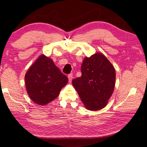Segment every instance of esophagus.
Returning a JSON list of instances; mask_svg holds the SVG:
<instances>
[{"label": "esophagus", "instance_id": "1", "mask_svg": "<svg viewBox=\"0 0 147 147\" xmlns=\"http://www.w3.org/2000/svg\"><path fill=\"white\" fill-rule=\"evenodd\" d=\"M68 80H69V82H72V80H73V74H68Z\"/></svg>", "mask_w": 147, "mask_h": 147}]
</instances>
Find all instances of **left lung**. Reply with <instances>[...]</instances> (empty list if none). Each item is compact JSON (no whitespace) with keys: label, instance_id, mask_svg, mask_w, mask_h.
<instances>
[{"label":"left lung","instance_id":"1","mask_svg":"<svg viewBox=\"0 0 147 147\" xmlns=\"http://www.w3.org/2000/svg\"><path fill=\"white\" fill-rule=\"evenodd\" d=\"M82 76L72 81L87 109L98 111L107 104L114 92L115 71L108 59L100 53L84 59Z\"/></svg>","mask_w":147,"mask_h":147}]
</instances>
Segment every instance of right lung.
<instances>
[{
	"instance_id": "add662e5",
	"label": "right lung",
	"mask_w": 147,
	"mask_h": 147,
	"mask_svg": "<svg viewBox=\"0 0 147 147\" xmlns=\"http://www.w3.org/2000/svg\"><path fill=\"white\" fill-rule=\"evenodd\" d=\"M67 82V77L44 55L40 56L25 75L28 94L34 102L41 105L57 98Z\"/></svg>"
}]
</instances>
